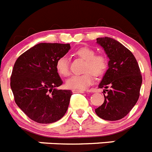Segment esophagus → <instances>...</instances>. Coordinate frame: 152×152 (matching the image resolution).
<instances>
[{
  "instance_id": "34e87169",
  "label": "esophagus",
  "mask_w": 152,
  "mask_h": 152,
  "mask_svg": "<svg viewBox=\"0 0 152 152\" xmlns=\"http://www.w3.org/2000/svg\"><path fill=\"white\" fill-rule=\"evenodd\" d=\"M72 92L73 93H84V91H81V90H72Z\"/></svg>"
}]
</instances>
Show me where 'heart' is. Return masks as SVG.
<instances>
[{
  "instance_id": "1",
  "label": "heart",
  "mask_w": 152,
  "mask_h": 152,
  "mask_svg": "<svg viewBox=\"0 0 152 152\" xmlns=\"http://www.w3.org/2000/svg\"><path fill=\"white\" fill-rule=\"evenodd\" d=\"M75 55L85 61L84 72L80 75H72L66 80L68 88L84 90L92 84L94 76L103 75L107 68V58L103 55H95L94 49L89 47H81L75 52ZM56 70L61 76L66 77L69 75V63L66 56H61L56 61Z\"/></svg>"
}]
</instances>
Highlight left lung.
Masks as SVG:
<instances>
[{
	"label": "left lung",
	"instance_id": "left-lung-1",
	"mask_svg": "<svg viewBox=\"0 0 152 152\" xmlns=\"http://www.w3.org/2000/svg\"><path fill=\"white\" fill-rule=\"evenodd\" d=\"M110 58L109 68L99 84L104 88V102L95 110L96 115L108 121L123 119L139 100L142 83L139 64L133 54L110 37L96 39ZM109 89H108V88Z\"/></svg>",
	"mask_w": 152,
	"mask_h": 152
}]
</instances>
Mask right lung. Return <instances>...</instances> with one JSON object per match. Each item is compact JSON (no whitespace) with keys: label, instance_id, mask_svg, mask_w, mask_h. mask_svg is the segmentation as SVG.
<instances>
[{"label":"right lung","instance_id":"add662e5","mask_svg":"<svg viewBox=\"0 0 152 152\" xmlns=\"http://www.w3.org/2000/svg\"><path fill=\"white\" fill-rule=\"evenodd\" d=\"M70 49V44L39 43L19 56L14 64L10 77L14 100L36 123H55L68 110L72 92L56 88L62 84L56 61Z\"/></svg>","mask_w":152,"mask_h":152}]
</instances>
